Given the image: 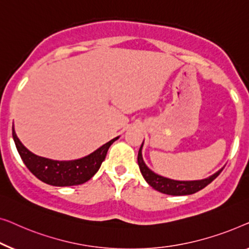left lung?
<instances>
[{
  "mask_svg": "<svg viewBox=\"0 0 249 249\" xmlns=\"http://www.w3.org/2000/svg\"><path fill=\"white\" fill-rule=\"evenodd\" d=\"M142 145L139 150V155H138V162H139L140 170H141V174L143 175V177H144L146 183H148L151 187L155 188V190L160 192V193L168 194V195H176V196L194 194L196 192L203 190L205 186H208L210 183H212V181L219 176L220 173H221L223 169L222 168V169H220L218 173H215L214 175H212V176H210L209 178H205V179H202V180L179 181V180L169 179V178L159 176V175L155 174L152 170H150L149 168L146 167V164L144 163V161H143V158H142V152H141Z\"/></svg>",
  "mask_w": 249,
  "mask_h": 249,
  "instance_id": "8db88e82",
  "label": "left lung"
}]
</instances>
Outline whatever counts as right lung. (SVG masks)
<instances>
[{
    "label": "right lung",
    "instance_id": "add662e5",
    "mask_svg": "<svg viewBox=\"0 0 249 249\" xmlns=\"http://www.w3.org/2000/svg\"><path fill=\"white\" fill-rule=\"evenodd\" d=\"M17 150L28 169L44 183L53 186H73L89 180L99 169L106 158L109 146L118 139L115 138L100 146L99 149L82 159L72 161H56L38 157L30 152L17 136L15 128L12 129Z\"/></svg>",
    "mask_w": 249,
    "mask_h": 249
}]
</instances>
